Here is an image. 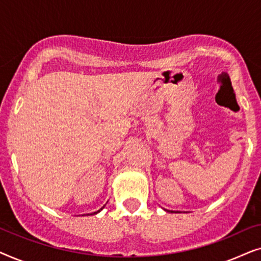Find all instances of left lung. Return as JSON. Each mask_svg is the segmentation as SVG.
<instances>
[{"label":"left lung","instance_id":"obj_1","mask_svg":"<svg viewBox=\"0 0 261 261\" xmlns=\"http://www.w3.org/2000/svg\"><path fill=\"white\" fill-rule=\"evenodd\" d=\"M171 213H173V212H171Z\"/></svg>","mask_w":261,"mask_h":261}]
</instances>
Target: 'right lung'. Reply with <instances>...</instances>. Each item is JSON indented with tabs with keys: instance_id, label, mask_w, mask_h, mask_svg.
I'll return each instance as SVG.
<instances>
[{
	"instance_id": "add662e5",
	"label": "right lung",
	"mask_w": 261,
	"mask_h": 261,
	"mask_svg": "<svg viewBox=\"0 0 261 261\" xmlns=\"http://www.w3.org/2000/svg\"><path fill=\"white\" fill-rule=\"evenodd\" d=\"M103 208H105V205H103V206H102V208H101V209H99V210H98V212H96V213H94V214H97V213H99V212H101V210H102V209H103Z\"/></svg>"
}]
</instances>
